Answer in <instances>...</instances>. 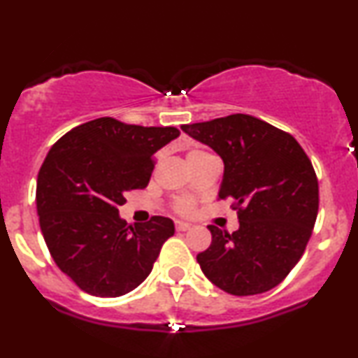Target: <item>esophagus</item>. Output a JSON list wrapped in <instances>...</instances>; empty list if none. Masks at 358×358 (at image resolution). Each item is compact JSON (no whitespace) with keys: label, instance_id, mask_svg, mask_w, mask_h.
<instances>
[{"label":"esophagus","instance_id":"esophagus-1","mask_svg":"<svg viewBox=\"0 0 358 358\" xmlns=\"http://www.w3.org/2000/svg\"><path fill=\"white\" fill-rule=\"evenodd\" d=\"M175 227H176V230H178V231H187V230H190V228H192L190 223L180 222V220L175 223Z\"/></svg>","mask_w":358,"mask_h":358}]
</instances>
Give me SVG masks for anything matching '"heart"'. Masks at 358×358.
Returning a JSON list of instances; mask_svg holds the SVG:
<instances>
[{"label":"heart","mask_w":358,"mask_h":358,"mask_svg":"<svg viewBox=\"0 0 358 358\" xmlns=\"http://www.w3.org/2000/svg\"><path fill=\"white\" fill-rule=\"evenodd\" d=\"M193 153H203V152H192L190 155H193ZM178 208H180V210H182V212H188V210H190V208H192V205H190V203H188V201H182V203H180V205H178Z\"/></svg>","instance_id":"1"}]
</instances>
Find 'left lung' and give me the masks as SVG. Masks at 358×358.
<instances>
[{"label":"left lung","mask_w":358,"mask_h":358,"mask_svg":"<svg viewBox=\"0 0 358 358\" xmlns=\"http://www.w3.org/2000/svg\"><path fill=\"white\" fill-rule=\"evenodd\" d=\"M223 160L220 198H234L238 230L208 225L212 245L198 253L205 277L227 294L257 295L277 287L307 247L318 213L312 162L288 133L250 115L183 124Z\"/></svg>","instance_id":"8db88e82"}]
</instances>
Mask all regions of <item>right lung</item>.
Segmentation results:
<instances>
[{
    "label": "right lung",
    "mask_w": 358,
    "mask_h": 358,
    "mask_svg": "<svg viewBox=\"0 0 358 358\" xmlns=\"http://www.w3.org/2000/svg\"><path fill=\"white\" fill-rule=\"evenodd\" d=\"M180 136L173 127H138L96 118L73 128L46 155L36 182L43 238L55 264L86 294L120 296L152 272L173 220L128 225L118 206L141 190L153 155Z\"/></svg>",
    "instance_id": "add662e5"
}]
</instances>
